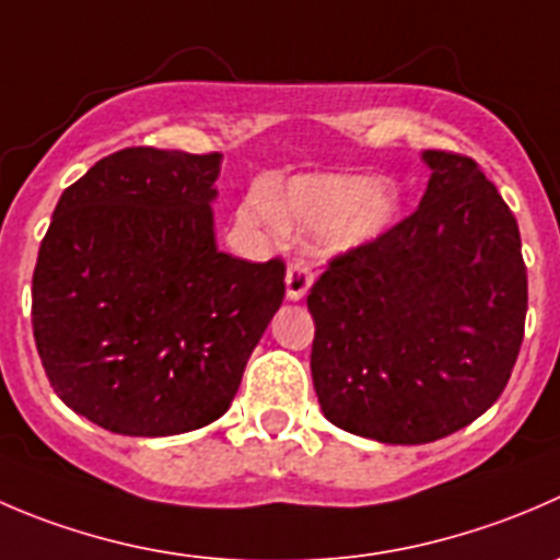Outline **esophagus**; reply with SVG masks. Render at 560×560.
<instances>
[{"label": "esophagus", "instance_id": "esophagus-1", "mask_svg": "<svg viewBox=\"0 0 560 560\" xmlns=\"http://www.w3.org/2000/svg\"><path fill=\"white\" fill-rule=\"evenodd\" d=\"M287 301L298 303L306 298L308 287H312V270L303 259H292L290 268H287Z\"/></svg>", "mask_w": 560, "mask_h": 560}]
</instances>
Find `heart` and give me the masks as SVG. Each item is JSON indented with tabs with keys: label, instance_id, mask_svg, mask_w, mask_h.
<instances>
[{
	"label": "heart",
	"instance_id": "heart-1",
	"mask_svg": "<svg viewBox=\"0 0 560 560\" xmlns=\"http://www.w3.org/2000/svg\"><path fill=\"white\" fill-rule=\"evenodd\" d=\"M399 210L396 188L383 177L308 175L298 177L268 210L254 205L252 219H270L281 235H319L328 254H352L388 232Z\"/></svg>",
	"mask_w": 560,
	"mask_h": 560
}]
</instances>
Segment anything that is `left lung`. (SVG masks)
<instances>
[{
    "label": "left lung",
    "instance_id": "1",
    "mask_svg": "<svg viewBox=\"0 0 560 560\" xmlns=\"http://www.w3.org/2000/svg\"><path fill=\"white\" fill-rule=\"evenodd\" d=\"M416 213L334 259L308 292L312 380L325 418L421 446L490 410L528 312L517 219L470 159L424 150Z\"/></svg>",
    "mask_w": 560,
    "mask_h": 560
}]
</instances>
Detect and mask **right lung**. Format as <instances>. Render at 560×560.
<instances>
[{
	"label": "right lung",
	"instance_id": "1",
	"mask_svg": "<svg viewBox=\"0 0 560 560\" xmlns=\"http://www.w3.org/2000/svg\"><path fill=\"white\" fill-rule=\"evenodd\" d=\"M221 155L128 148L65 188L32 276V328L59 399L128 438L230 410L284 301V262L219 252Z\"/></svg>",
	"mask_w": 560,
	"mask_h": 560
}]
</instances>
